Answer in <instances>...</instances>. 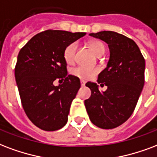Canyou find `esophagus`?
<instances>
[{"instance_id": "34e87169", "label": "esophagus", "mask_w": 157, "mask_h": 157, "mask_svg": "<svg viewBox=\"0 0 157 157\" xmlns=\"http://www.w3.org/2000/svg\"><path fill=\"white\" fill-rule=\"evenodd\" d=\"M81 86H84L86 85V81H82V80H81Z\"/></svg>"}]
</instances>
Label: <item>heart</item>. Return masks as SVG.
I'll use <instances>...</instances> for the list:
<instances>
[{
    "label": "heart",
    "instance_id": "b5f03b06",
    "mask_svg": "<svg viewBox=\"0 0 157 157\" xmlns=\"http://www.w3.org/2000/svg\"><path fill=\"white\" fill-rule=\"evenodd\" d=\"M90 48H91L94 54L97 56L104 54V52H105V46L101 42H91L90 44ZM76 49H77V44L76 42L71 43L66 47L64 52H63V57L67 64H71L75 61ZM71 72L74 76L78 78L82 79V80H88V79L92 78L95 74L97 73L98 69L94 67H83V66H78V67L73 68Z\"/></svg>",
    "mask_w": 157,
    "mask_h": 157
}]
</instances>
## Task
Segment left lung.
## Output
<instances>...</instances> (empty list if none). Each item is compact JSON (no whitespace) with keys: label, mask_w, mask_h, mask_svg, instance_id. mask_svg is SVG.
Instances as JSON below:
<instances>
[{"label":"left lung","mask_w":157,"mask_h":157,"mask_svg":"<svg viewBox=\"0 0 157 157\" xmlns=\"http://www.w3.org/2000/svg\"><path fill=\"white\" fill-rule=\"evenodd\" d=\"M90 35L105 41L110 56L97 80L107 90L101 93L97 84L87 82L91 95L85 100V106L92 124L103 129L114 128L134 111L145 81V59L137 44L121 33L101 31Z\"/></svg>","instance_id":"8db88e82"}]
</instances>
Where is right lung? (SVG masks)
<instances>
[{"label": "right lung", "mask_w": 157, "mask_h": 157, "mask_svg": "<svg viewBox=\"0 0 157 157\" xmlns=\"http://www.w3.org/2000/svg\"><path fill=\"white\" fill-rule=\"evenodd\" d=\"M85 35L48 29L33 36L19 52L15 76L21 104L29 120L39 128L56 131L67 123L81 82L67 74L63 52L67 45ZM56 79L63 83L55 87Z\"/></svg>", "instance_id": "1"}]
</instances>
